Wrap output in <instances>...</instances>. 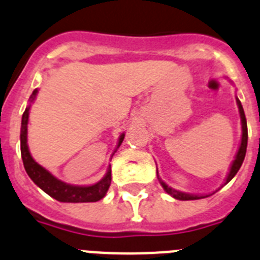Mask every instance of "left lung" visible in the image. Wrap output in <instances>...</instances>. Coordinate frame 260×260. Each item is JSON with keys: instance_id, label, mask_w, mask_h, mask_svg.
Returning <instances> with one entry per match:
<instances>
[{"instance_id": "8db88e82", "label": "left lung", "mask_w": 260, "mask_h": 260, "mask_svg": "<svg viewBox=\"0 0 260 260\" xmlns=\"http://www.w3.org/2000/svg\"><path fill=\"white\" fill-rule=\"evenodd\" d=\"M237 105H238L239 115H241V123H242V139H241V145H239V149L236 154V158H234L233 164H232V166H230V171H229V174H228L226 180H225V184L233 179L234 175H236V174L238 173L239 169H241V166H242V162H243V159H245V155H246V148H247V123H246L245 111H243V107H242V105H241V102H239L238 98H237ZM158 179H159V178H158ZM159 183L162 184L164 189L169 193V195H171L173 198L178 199V200H198V199H203V198H207V196H208V195L207 196L191 195V193L180 192V191H177V189H174V188H171V187H169L168 184L165 183L164 180H161V179H159Z\"/></svg>"}]
</instances>
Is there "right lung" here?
Masks as SVG:
<instances>
[{"label": "right lung", "instance_id": "1", "mask_svg": "<svg viewBox=\"0 0 260 260\" xmlns=\"http://www.w3.org/2000/svg\"><path fill=\"white\" fill-rule=\"evenodd\" d=\"M36 94H38V89L34 90L32 94H31V103L35 101ZM30 107L31 105L27 106L23 115H22L21 154L26 173L32 179L34 183L40 187L44 192L48 193L51 198L56 199L57 202L61 203H94L105 198L108 191V187L111 184V169L110 168H108L105 177L99 180L98 183L92 184V186H72V184H67L61 180H58L48 170H46L38 162H35V159L31 157L28 145H27V124H28ZM124 136L125 135L121 133V136L119 137L117 148L123 143Z\"/></svg>", "mask_w": 260, "mask_h": 260}]
</instances>
